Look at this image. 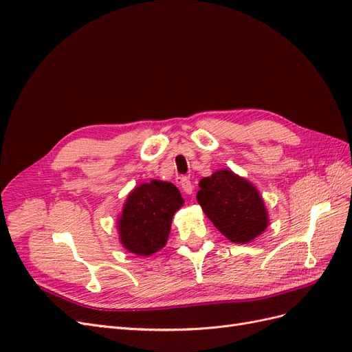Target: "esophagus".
<instances>
[{
    "mask_svg": "<svg viewBox=\"0 0 352 352\" xmlns=\"http://www.w3.org/2000/svg\"><path fill=\"white\" fill-rule=\"evenodd\" d=\"M179 185L182 186V190H184V192H185L186 195H190V194H192L194 185L190 184V180H189L188 177H180V182H179Z\"/></svg>",
    "mask_w": 352,
    "mask_h": 352,
    "instance_id": "34e87169",
    "label": "esophagus"
}]
</instances>
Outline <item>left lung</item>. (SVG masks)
Returning <instances> with one entry per match:
<instances>
[{
  "label": "left lung",
  "instance_id": "left-lung-1",
  "mask_svg": "<svg viewBox=\"0 0 352 352\" xmlns=\"http://www.w3.org/2000/svg\"><path fill=\"white\" fill-rule=\"evenodd\" d=\"M197 201L223 235L235 243H247L269 225L267 210L255 186L221 168L199 180Z\"/></svg>",
  "mask_w": 352,
  "mask_h": 352
}]
</instances>
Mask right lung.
Returning a JSON list of instances; mask_svg holds the SVG:
<instances>
[{
	"instance_id": "add662e5",
	"label": "right lung",
	"mask_w": 352,
	"mask_h": 352,
	"mask_svg": "<svg viewBox=\"0 0 352 352\" xmlns=\"http://www.w3.org/2000/svg\"><path fill=\"white\" fill-rule=\"evenodd\" d=\"M184 198L170 182L151 180L136 186L127 195L119 219L123 247L138 255H151L162 250L168 238L175 212Z\"/></svg>"
}]
</instances>
